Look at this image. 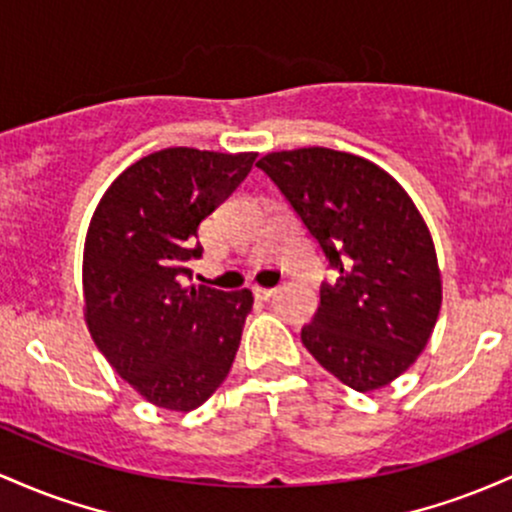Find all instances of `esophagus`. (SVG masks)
Here are the masks:
<instances>
[{
	"label": "esophagus",
	"mask_w": 512,
	"mask_h": 512,
	"mask_svg": "<svg viewBox=\"0 0 512 512\" xmlns=\"http://www.w3.org/2000/svg\"><path fill=\"white\" fill-rule=\"evenodd\" d=\"M254 295H256V300H271V297L275 295V287L254 285Z\"/></svg>",
	"instance_id": "esophagus-1"
}]
</instances>
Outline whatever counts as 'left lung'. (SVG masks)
Masks as SVG:
<instances>
[{
  "label": "left lung",
  "mask_w": 512,
  "mask_h": 512,
  "mask_svg": "<svg viewBox=\"0 0 512 512\" xmlns=\"http://www.w3.org/2000/svg\"><path fill=\"white\" fill-rule=\"evenodd\" d=\"M290 200L338 271L302 343L355 392L404 375L433 336L442 275L430 229L382 166L329 147L271 152L256 162Z\"/></svg>",
  "instance_id": "left-lung-1"
}]
</instances>
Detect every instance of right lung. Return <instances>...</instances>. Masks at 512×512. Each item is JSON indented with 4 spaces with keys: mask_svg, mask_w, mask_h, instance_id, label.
Wrapping results in <instances>:
<instances>
[{
    "mask_svg": "<svg viewBox=\"0 0 512 512\" xmlns=\"http://www.w3.org/2000/svg\"><path fill=\"white\" fill-rule=\"evenodd\" d=\"M256 162L169 147L142 157L101 195L84 241V321L108 365L149 404L193 411L225 382L251 290L183 285L203 254L198 227Z\"/></svg>",
    "mask_w": 512,
    "mask_h": 512,
    "instance_id": "add662e5",
    "label": "right lung"
}]
</instances>
